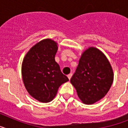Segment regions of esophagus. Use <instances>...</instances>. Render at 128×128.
Wrapping results in <instances>:
<instances>
[{
    "mask_svg": "<svg viewBox=\"0 0 128 128\" xmlns=\"http://www.w3.org/2000/svg\"><path fill=\"white\" fill-rule=\"evenodd\" d=\"M72 74H68V75L67 76L68 78V79H69V80H70V78H72Z\"/></svg>",
    "mask_w": 128,
    "mask_h": 128,
    "instance_id": "1",
    "label": "esophagus"
}]
</instances>
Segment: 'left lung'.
I'll use <instances>...</instances> for the list:
<instances>
[{"instance_id":"1","label":"left lung","mask_w":128,"mask_h":128,"mask_svg":"<svg viewBox=\"0 0 128 128\" xmlns=\"http://www.w3.org/2000/svg\"><path fill=\"white\" fill-rule=\"evenodd\" d=\"M114 81V72L109 61L96 47L83 52L76 72L70 79L78 96L86 104H92L103 98Z\"/></svg>"}]
</instances>
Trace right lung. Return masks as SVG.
<instances>
[{
  "label": "right lung",
  "instance_id": "right-lung-1",
  "mask_svg": "<svg viewBox=\"0 0 128 128\" xmlns=\"http://www.w3.org/2000/svg\"><path fill=\"white\" fill-rule=\"evenodd\" d=\"M57 43L44 39L30 48L24 58L22 75L28 93L42 102L51 101L59 87L68 81L55 62Z\"/></svg>",
  "mask_w": 128,
  "mask_h": 128
}]
</instances>
